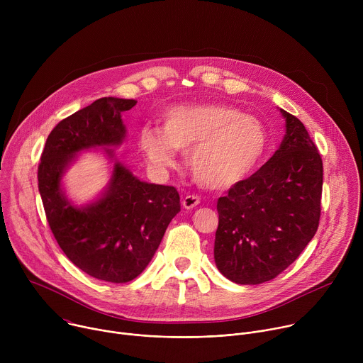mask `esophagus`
I'll use <instances>...</instances> for the list:
<instances>
[{"instance_id": "34e87169", "label": "esophagus", "mask_w": 363, "mask_h": 363, "mask_svg": "<svg viewBox=\"0 0 363 363\" xmlns=\"http://www.w3.org/2000/svg\"><path fill=\"white\" fill-rule=\"evenodd\" d=\"M199 202H201L199 196H196V195H186V196H184V199H182V206H184L185 210H192V208H195V206H196Z\"/></svg>"}]
</instances>
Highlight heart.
Instances as JSON below:
<instances>
[{"mask_svg":"<svg viewBox=\"0 0 363 363\" xmlns=\"http://www.w3.org/2000/svg\"><path fill=\"white\" fill-rule=\"evenodd\" d=\"M267 145L260 121L224 103L171 108L162 116V130L139 132V147L152 167L171 168L175 150L189 153L192 178L213 191L244 182L263 160Z\"/></svg>","mask_w":363,"mask_h":363,"instance_id":"b5f03b06","label":"heart"}]
</instances>
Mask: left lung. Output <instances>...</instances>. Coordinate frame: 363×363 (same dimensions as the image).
Wrapping results in <instances>:
<instances>
[{
	"mask_svg": "<svg viewBox=\"0 0 363 363\" xmlns=\"http://www.w3.org/2000/svg\"><path fill=\"white\" fill-rule=\"evenodd\" d=\"M286 135L273 157L217 203L214 260L237 284H262L286 270L315 237L323 164L304 125L280 109Z\"/></svg>",
	"mask_w": 363,
	"mask_h": 363,
	"instance_id": "1",
	"label": "left lung"
}]
</instances>
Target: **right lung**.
I'll list each match as a JSON object with an SVG mask.
<instances>
[{
  "label": "right lung",
  "instance_id": "right-lung-1",
  "mask_svg": "<svg viewBox=\"0 0 363 363\" xmlns=\"http://www.w3.org/2000/svg\"><path fill=\"white\" fill-rule=\"evenodd\" d=\"M135 105L133 99L101 97L63 119L48 135L38 167V191L60 248L86 274L109 283L136 279L181 211L174 186L140 181L111 149L125 142L122 113ZM91 148L113 162L111 179L94 200L76 206L65 195L62 177Z\"/></svg>",
  "mask_w": 363,
  "mask_h": 363
}]
</instances>
